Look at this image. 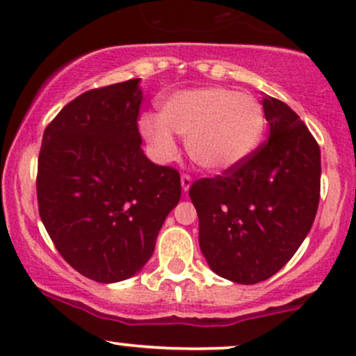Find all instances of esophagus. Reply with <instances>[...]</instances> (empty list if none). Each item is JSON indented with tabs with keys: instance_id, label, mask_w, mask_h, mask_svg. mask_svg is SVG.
I'll list each match as a JSON object with an SVG mask.
<instances>
[{
	"instance_id": "34e87169",
	"label": "esophagus",
	"mask_w": 356,
	"mask_h": 356,
	"mask_svg": "<svg viewBox=\"0 0 356 356\" xmlns=\"http://www.w3.org/2000/svg\"><path fill=\"white\" fill-rule=\"evenodd\" d=\"M191 184H192V179H191V175H187V174H184L182 177H181V186H182V191L184 192H187L191 189Z\"/></svg>"
}]
</instances>
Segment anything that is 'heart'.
<instances>
[{"label":"heart","instance_id":"1","mask_svg":"<svg viewBox=\"0 0 356 356\" xmlns=\"http://www.w3.org/2000/svg\"><path fill=\"white\" fill-rule=\"evenodd\" d=\"M264 127L257 99L224 87L179 90L159 104V118L150 113L138 118V132L155 157H174L177 145L172 134H177L186 138L194 164L212 174L243 164L259 145Z\"/></svg>","mask_w":356,"mask_h":356}]
</instances>
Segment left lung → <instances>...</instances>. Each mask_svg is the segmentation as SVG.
<instances>
[{
    "mask_svg": "<svg viewBox=\"0 0 356 356\" xmlns=\"http://www.w3.org/2000/svg\"><path fill=\"white\" fill-rule=\"evenodd\" d=\"M269 137L243 164L189 189L199 246L216 275L254 284L291 259L320 202V147L288 105L263 97Z\"/></svg>",
    "mask_w": 356,
    "mask_h": 356,
    "instance_id": "8db88e82",
    "label": "left lung"
}]
</instances>
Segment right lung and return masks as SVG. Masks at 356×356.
Returning <instances> with one entry per match:
<instances>
[{"mask_svg": "<svg viewBox=\"0 0 356 356\" xmlns=\"http://www.w3.org/2000/svg\"><path fill=\"white\" fill-rule=\"evenodd\" d=\"M140 79L88 90L44 129L36 194L43 226L80 275L117 283L152 256L181 175L140 149Z\"/></svg>", "mask_w": 356, "mask_h": 356, "instance_id": "right-lung-1", "label": "right lung"}]
</instances>
